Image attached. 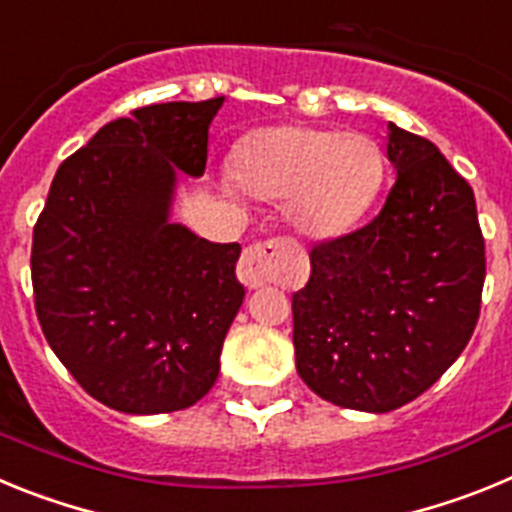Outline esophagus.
I'll list each match as a JSON object with an SVG mask.
<instances>
[{"label":"esophagus","mask_w":512,"mask_h":512,"mask_svg":"<svg viewBox=\"0 0 512 512\" xmlns=\"http://www.w3.org/2000/svg\"><path fill=\"white\" fill-rule=\"evenodd\" d=\"M279 246H282L279 241L253 243V246H248L246 251L241 253V261H238V279H241L248 289H259L269 282Z\"/></svg>","instance_id":"1"}]
</instances>
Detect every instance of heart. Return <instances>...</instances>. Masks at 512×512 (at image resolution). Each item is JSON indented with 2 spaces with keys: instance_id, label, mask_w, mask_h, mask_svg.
<instances>
[{
  "instance_id": "1",
  "label": "heart",
  "mask_w": 512,
  "mask_h": 512,
  "mask_svg": "<svg viewBox=\"0 0 512 512\" xmlns=\"http://www.w3.org/2000/svg\"><path fill=\"white\" fill-rule=\"evenodd\" d=\"M233 176L264 202L287 200V217L307 238H333L369 210L384 179L379 146L364 133L274 125L235 146Z\"/></svg>"
}]
</instances>
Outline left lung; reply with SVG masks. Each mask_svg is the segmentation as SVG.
<instances>
[{
    "instance_id": "1",
    "label": "left lung",
    "mask_w": 512,
    "mask_h": 512,
    "mask_svg": "<svg viewBox=\"0 0 512 512\" xmlns=\"http://www.w3.org/2000/svg\"><path fill=\"white\" fill-rule=\"evenodd\" d=\"M397 171L372 223L310 251L292 295L297 374L315 395L390 413L423 395L479 320L485 238L464 176L431 140L390 122Z\"/></svg>"
}]
</instances>
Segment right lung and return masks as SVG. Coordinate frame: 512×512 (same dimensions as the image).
I'll use <instances>...</instances> for the list:
<instances>
[{
	"instance_id": "obj_1",
	"label": "right lung",
	"mask_w": 512,
	"mask_h": 512,
	"mask_svg": "<svg viewBox=\"0 0 512 512\" xmlns=\"http://www.w3.org/2000/svg\"><path fill=\"white\" fill-rule=\"evenodd\" d=\"M225 97L148 104L58 166L33 230L45 341L102 405L174 413L210 392L246 289L238 243L169 223L176 171L202 176Z\"/></svg>"
}]
</instances>
